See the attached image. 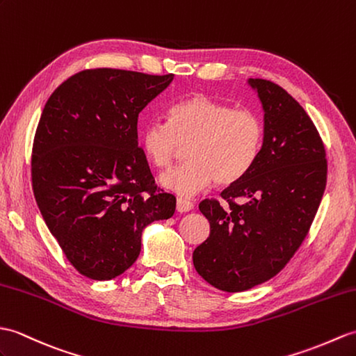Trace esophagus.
Here are the masks:
<instances>
[{
    "mask_svg": "<svg viewBox=\"0 0 356 356\" xmlns=\"http://www.w3.org/2000/svg\"><path fill=\"white\" fill-rule=\"evenodd\" d=\"M176 209H177V212H180V213L189 212V211L194 209V204H193L191 202H189V200H184V198H177Z\"/></svg>",
    "mask_w": 356,
    "mask_h": 356,
    "instance_id": "obj_1",
    "label": "esophagus"
}]
</instances>
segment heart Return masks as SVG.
<instances>
[{
    "mask_svg": "<svg viewBox=\"0 0 356 356\" xmlns=\"http://www.w3.org/2000/svg\"><path fill=\"white\" fill-rule=\"evenodd\" d=\"M170 124L150 122L140 144L156 168H168L188 145V162L159 177L162 188L193 197L216 184L229 186L243 179L262 147L264 124L253 111L194 94L171 106Z\"/></svg>",
    "mask_w": 356,
    "mask_h": 356,
    "instance_id": "obj_1",
    "label": "heart"
}]
</instances>
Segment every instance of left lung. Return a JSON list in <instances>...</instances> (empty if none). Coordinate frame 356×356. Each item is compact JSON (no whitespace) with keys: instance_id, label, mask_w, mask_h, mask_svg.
Instances as JSON below:
<instances>
[{"instance_id":"left-lung-1","label":"left lung","mask_w":356,"mask_h":356,"mask_svg":"<svg viewBox=\"0 0 356 356\" xmlns=\"http://www.w3.org/2000/svg\"><path fill=\"white\" fill-rule=\"evenodd\" d=\"M264 111V139L247 175L221 193L225 204L198 209L211 234L193 253L198 275L221 291L238 293L276 276L293 258L326 188V153L303 107L285 89L247 80Z\"/></svg>"}]
</instances>
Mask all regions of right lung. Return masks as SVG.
Here are the masks:
<instances>
[{"instance_id":"1","label":"right lung","mask_w":356,"mask_h":356,"mask_svg":"<svg viewBox=\"0 0 356 356\" xmlns=\"http://www.w3.org/2000/svg\"><path fill=\"white\" fill-rule=\"evenodd\" d=\"M175 74L98 68L74 74L48 98L33 143V193L49 232L81 275L111 280L134 266L153 221L176 197L158 193L138 117Z\"/></svg>"}]
</instances>
